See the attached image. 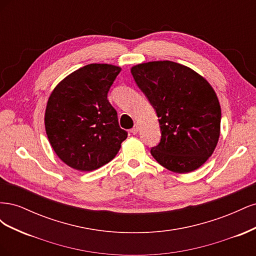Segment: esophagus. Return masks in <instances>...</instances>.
I'll list each match as a JSON object with an SVG mask.
<instances>
[{
	"label": "esophagus",
	"mask_w": 256,
	"mask_h": 256,
	"mask_svg": "<svg viewBox=\"0 0 256 256\" xmlns=\"http://www.w3.org/2000/svg\"><path fill=\"white\" fill-rule=\"evenodd\" d=\"M138 125H134L132 128H131L130 132L132 134H138Z\"/></svg>",
	"instance_id": "1"
}]
</instances>
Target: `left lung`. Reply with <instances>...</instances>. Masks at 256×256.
Returning <instances> with one entry per match:
<instances>
[{"mask_svg":"<svg viewBox=\"0 0 256 256\" xmlns=\"http://www.w3.org/2000/svg\"><path fill=\"white\" fill-rule=\"evenodd\" d=\"M131 74L159 118L161 140L150 150L152 157L175 173L203 166L220 136L221 108L212 85L171 60L136 65Z\"/></svg>","mask_w":256,"mask_h":256,"instance_id":"8db88e82","label":"left lung"}]
</instances>
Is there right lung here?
Returning a JSON list of instances; mask_svg holds the SVG:
<instances>
[{
	"mask_svg": "<svg viewBox=\"0 0 256 256\" xmlns=\"http://www.w3.org/2000/svg\"><path fill=\"white\" fill-rule=\"evenodd\" d=\"M122 68L90 64L58 84L49 97L44 126L49 142L67 166L90 172L110 162L127 138L108 92Z\"/></svg>",
	"mask_w": 256,
	"mask_h": 256,
	"instance_id": "1",
	"label": "right lung"
}]
</instances>
